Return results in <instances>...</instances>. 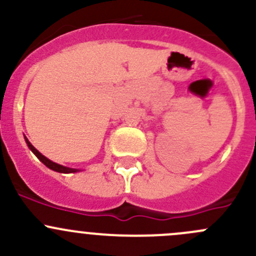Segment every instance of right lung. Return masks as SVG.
Listing matches in <instances>:
<instances>
[{
    "label": "right lung",
    "instance_id": "obj_1",
    "mask_svg": "<svg viewBox=\"0 0 256 256\" xmlns=\"http://www.w3.org/2000/svg\"><path fill=\"white\" fill-rule=\"evenodd\" d=\"M24 140H26V142H27V146L30 147V151H32L33 154H34L36 156L38 157V160H40V161L42 162V164H44L46 166L48 167V168L53 170V171H56V172H59V174H73V172H78L79 171V170L69 168V167H64V166H62V164H56V162L50 161V160H48L47 157L43 156V154H40V152L38 151V150L36 148V147L33 146V144H30V141H28L27 138H24Z\"/></svg>",
    "mask_w": 256,
    "mask_h": 256
}]
</instances>
